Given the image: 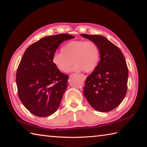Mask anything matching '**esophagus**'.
Masks as SVG:
<instances>
[{"instance_id":"1","label":"esophagus","mask_w":147,"mask_h":147,"mask_svg":"<svg viewBox=\"0 0 147 147\" xmlns=\"http://www.w3.org/2000/svg\"><path fill=\"white\" fill-rule=\"evenodd\" d=\"M80 76H82V79H83V80H84L85 81V79H86V78H87V77H86V76H85V75H84V74H80Z\"/></svg>"}]
</instances>
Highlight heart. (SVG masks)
<instances>
[{
  "label": "heart",
  "mask_w": 147,
  "mask_h": 147,
  "mask_svg": "<svg viewBox=\"0 0 147 147\" xmlns=\"http://www.w3.org/2000/svg\"><path fill=\"white\" fill-rule=\"evenodd\" d=\"M62 53H56L52 62L58 70L67 72L73 63L76 71L92 72L97 67L100 61V50L92 41L75 40L67 43L61 49Z\"/></svg>",
  "instance_id": "heart-1"
}]
</instances>
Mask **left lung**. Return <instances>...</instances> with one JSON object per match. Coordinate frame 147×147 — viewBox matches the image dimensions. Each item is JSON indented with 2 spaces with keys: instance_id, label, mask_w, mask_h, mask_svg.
<instances>
[{
  "instance_id": "1",
  "label": "left lung",
  "mask_w": 147,
  "mask_h": 147,
  "mask_svg": "<svg viewBox=\"0 0 147 147\" xmlns=\"http://www.w3.org/2000/svg\"><path fill=\"white\" fill-rule=\"evenodd\" d=\"M100 50L97 67L85 80L84 96L93 109L105 113L116 108L126 95L129 70L119 48L105 37L81 34Z\"/></svg>"
}]
</instances>
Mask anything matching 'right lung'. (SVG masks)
Masks as SVG:
<instances>
[{
  "instance_id": "add662e5",
  "label": "right lung",
  "mask_w": 147,
  "mask_h": 147,
  "mask_svg": "<svg viewBox=\"0 0 147 147\" xmlns=\"http://www.w3.org/2000/svg\"><path fill=\"white\" fill-rule=\"evenodd\" d=\"M74 38L65 33L44 37L24 53L16 83L21 102L34 115L49 116L59 107L69 76L55 67L52 57L63 42Z\"/></svg>"
}]
</instances>
